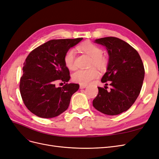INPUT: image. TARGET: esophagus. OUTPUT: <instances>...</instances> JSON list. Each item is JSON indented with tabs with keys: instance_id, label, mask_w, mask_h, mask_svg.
Segmentation results:
<instances>
[{
	"instance_id": "34e87169",
	"label": "esophagus",
	"mask_w": 159,
	"mask_h": 159,
	"mask_svg": "<svg viewBox=\"0 0 159 159\" xmlns=\"http://www.w3.org/2000/svg\"><path fill=\"white\" fill-rule=\"evenodd\" d=\"M87 87V85H84V84H80V89H84Z\"/></svg>"
}]
</instances>
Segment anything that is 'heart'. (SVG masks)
<instances>
[{"mask_svg": "<svg viewBox=\"0 0 159 159\" xmlns=\"http://www.w3.org/2000/svg\"><path fill=\"white\" fill-rule=\"evenodd\" d=\"M78 49L85 53L90 56L91 58V66H95L99 70H104L107 65V58L103 56V50L98 46L93 44L89 41H86L81 44ZM75 51L74 49H70L66 52L64 56V63L68 69L73 70L75 68ZM99 75L98 70L95 68H90L89 70H79L72 75V79L75 82L80 84L87 85L91 81L97 78Z\"/></svg>", "mask_w": 159, "mask_h": 159, "instance_id": "1", "label": "heart"}]
</instances>
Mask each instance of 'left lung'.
<instances>
[{"mask_svg":"<svg viewBox=\"0 0 159 159\" xmlns=\"http://www.w3.org/2000/svg\"><path fill=\"white\" fill-rule=\"evenodd\" d=\"M94 42L107 49V68L101 81H108L112 88L107 91V86L98 87L93 106L105 115H119L131 107L140 93L145 77L142 60L135 49L119 38L105 37Z\"/></svg>","mask_w":159,"mask_h":159,"instance_id":"obj_1","label":"left lung"}]
</instances>
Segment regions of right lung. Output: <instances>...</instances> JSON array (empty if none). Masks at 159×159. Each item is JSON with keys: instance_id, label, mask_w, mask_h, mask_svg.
I'll return each mask as SVG.
<instances>
[{"instance_id": "1", "label": "right lung", "mask_w": 159, "mask_h": 159, "mask_svg": "<svg viewBox=\"0 0 159 159\" xmlns=\"http://www.w3.org/2000/svg\"><path fill=\"white\" fill-rule=\"evenodd\" d=\"M82 40H52L32 50L26 57L20 91L26 107L36 116L55 117L68 108L71 95L80 85L67 83L70 75L64 58L66 52ZM57 80L66 84L57 88Z\"/></svg>"}]
</instances>
